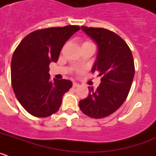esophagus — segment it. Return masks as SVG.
<instances>
[{
  "label": "esophagus",
  "instance_id": "obj_1",
  "mask_svg": "<svg viewBox=\"0 0 156 156\" xmlns=\"http://www.w3.org/2000/svg\"><path fill=\"white\" fill-rule=\"evenodd\" d=\"M73 87H80V84L79 83H73Z\"/></svg>",
  "mask_w": 156,
  "mask_h": 156
}]
</instances>
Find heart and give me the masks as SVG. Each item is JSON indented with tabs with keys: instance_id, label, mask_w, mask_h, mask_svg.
Wrapping results in <instances>:
<instances>
[{
	"instance_id": "1",
	"label": "heart",
	"mask_w": 156,
	"mask_h": 156,
	"mask_svg": "<svg viewBox=\"0 0 156 156\" xmlns=\"http://www.w3.org/2000/svg\"><path fill=\"white\" fill-rule=\"evenodd\" d=\"M92 44V43L90 42V41H85V42L83 43V44Z\"/></svg>"
}]
</instances>
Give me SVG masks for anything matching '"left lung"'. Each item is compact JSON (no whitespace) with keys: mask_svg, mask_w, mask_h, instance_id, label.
<instances>
[{"mask_svg":"<svg viewBox=\"0 0 156 156\" xmlns=\"http://www.w3.org/2000/svg\"><path fill=\"white\" fill-rule=\"evenodd\" d=\"M81 29L97 43L98 52L92 73L98 72L101 79L96 90L88 87L90 93L80 101V108L85 115L100 119L113 113L126 99L134 76V62L131 51L119 35L103 28Z\"/></svg>","mask_w":156,"mask_h":156,"instance_id":"left-lung-1","label":"left lung"}]
</instances>
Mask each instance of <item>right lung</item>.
<instances>
[{
    "mask_svg": "<svg viewBox=\"0 0 156 156\" xmlns=\"http://www.w3.org/2000/svg\"><path fill=\"white\" fill-rule=\"evenodd\" d=\"M80 27L66 26L32 32L23 38L12 55L11 79L19 103L36 117L50 116L59 109L69 80H50L49 64L56 62L65 43Z\"/></svg>",
    "mask_w": 156,
    "mask_h": 156,
    "instance_id": "add662e5",
    "label": "right lung"
}]
</instances>
